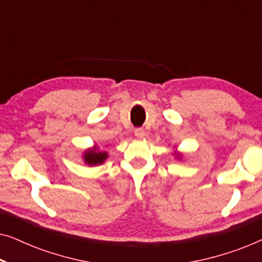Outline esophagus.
I'll list each match as a JSON object with an SVG mask.
<instances>
[{"label": "esophagus", "instance_id": "obj_1", "mask_svg": "<svg viewBox=\"0 0 262 262\" xmlns=\"http://www.w3.org/2000/svg\"><path fill=\"white\" fill-rule=\"evenodd\" d=\"M135 136L137 138H143V137H144V130H143L142 127L135 128Z\"/></svg>", "mask_w": 262, "mask_h": 262}]
</instances>
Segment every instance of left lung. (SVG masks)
<instances>
[{
  "label": "left lung",
  "instance_id": "8db88e82",
  "mask_svg": "<svg viewBox=\"0 0 262 262\" xmlns=\"http://www.w3.org/2000/svg\"><path fill=\"white\" fill-rule=\"evenodd\" d=\"M178 155H179V154H178ZM179 156H180V155H179Z\"/></svg>",
  "mask_w": 262,
  "mask_h": 262
}]
</instances>
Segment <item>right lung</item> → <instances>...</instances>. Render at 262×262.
<instances>
[{
    "instance_id": "add662e5",
    "label": "right lung",
    "mask_w": 262,
    "mask_h": 262,
    "mask_svg": "<svg viewBox=\"0 0 262 262\" xmlns=\"http://www.w3.org/2000/svg\"><path fill=\"white\" fill-rule=\"evenodd\" d=\"M108 154L106 151H100L98 146H93V148L85 150L83 154L84 162L89 164V166H98V164H102L105 162Z\"/></svg>"
}]
</instances>
